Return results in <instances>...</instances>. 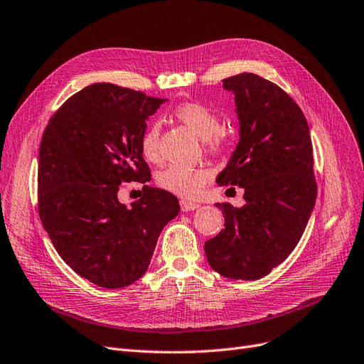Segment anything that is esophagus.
Wrapping results in <instances>:
<instances>
[{
  "mask_svg": "<svg viewBox=\"0 0 364 364\" xmlns=\"http://www.w3.org/2000/svg\"><path fill=\"white\" fill-rule=\"evenodd\" d=\"M198 207H200L198 203L188 201V200H181V209H182V212H191V210L198 209Z\"/></svg>",
  "mask_w": 364,
  "mask_h": 364,
  "instance_id": "obj_1",
  "label": "esophagus"
}]
</instances>
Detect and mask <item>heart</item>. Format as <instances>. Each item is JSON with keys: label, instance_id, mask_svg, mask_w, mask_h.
Returning <instances> with one entry per match:
<instances>
[{"label": "heart", "instance_id": "1", "mask_svg": "<svg viewBox=\"0 0 364 364\" xmlns=\"http://www.w3.org/2000/svg\"><path fill=\"white\" fill-rule=\"evenodd\" d=\"M173 115L178 121L204 139L207 148L212 152H219L223 146V136L219 132V115L209 107L197 102L182 103ZM160 124L157 121L149 123L141 136L142 157L152 164H159L163 160L160 148ZM212 178L210 170L204 167H188L173 164L159 173L157 182L166 191L182 198H196L203 191Z\"/></svg>", "mask_w": 364, "mask_h": 364}]
</instances>
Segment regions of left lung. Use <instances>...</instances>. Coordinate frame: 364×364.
Returning a JSON list of instances; mask_svg holds the SVG:
<instances>
[{
    "label": "left lung",
    "instance_id": "8db88e82",
    "mask_svg": "<svg viewBox=\"0 0 364 364\" xmlns=\"http://www.w3.org/2000/svg\"><path fill=\"white\" fill-rule=\"evenodd\" d=\"M222 84L234 93L240 141L216 182L243 188L246 204H216L225 228L204 252L227 279L257 280L296 247L313 213V144L304 112L279 85L252 73Z\"/></svg>",
    "mask_w": 364,
    "mask_h": 364
}]
</instances>
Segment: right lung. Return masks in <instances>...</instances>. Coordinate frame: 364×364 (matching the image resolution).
Segmentation results:
<instances>
[{
    "mask_svg": "<svg viewBox=\"0 0 364 364\" xmlns=\"http://www.w3.org/2000/svg\"><path fill=\"white\" fill-rule=\"evenodd\" d=\"M167 99L92 84L51 117L38 154V212L63 261L105 289L126 287L146 272L157 240L179 213L168 191L144 185L132 207L121 183L151 181L141 152L146 119Z\"/></svg>",
    "mask_w": 364,
    "mask_h": 364,
    "instance_id": "add662e5",
    "label": "right lung"
}]
</instances>
